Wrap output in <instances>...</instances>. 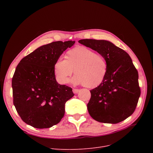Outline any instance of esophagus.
Masks as SVG:
<instances>
[{
    "label": "esophagus",
    "instance_id": "obj_1",
    "mask_svg": "<svg viewBox=\"0 0 153 153\" xmlns=\"http://www.w3.org/2000/svg\"><path fill=\"white\" fill-rule=\"evenodd\" d=\"M72 91H73V92L74 93V94H77L80 91H79V89H72Z\"/></svg>",
    "mask_w": 153,
    "mask_h": 153
}]
</instances>
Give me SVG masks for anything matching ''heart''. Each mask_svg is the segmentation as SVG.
Masks as SVG:
<instances>
[{
  "label": "heart",
  "instance_id": "1",
  "mask_svg": "<svg viewBox=\"0 0 153 153\" xmlns=\"http://www.w3.org/2000/svg\"><path fill=\"white\" fill-rule=\"evenodd\" d=\"M54 72L57 81L62 84L69 82L73 74L72 82L94 89L105 80L108 65L104 56L89 48L79 46L69 50L64 59H58L54 64Z\"/></svg>",
  "mask_w": 153,
  "mask_h": 153
}]
</instances>
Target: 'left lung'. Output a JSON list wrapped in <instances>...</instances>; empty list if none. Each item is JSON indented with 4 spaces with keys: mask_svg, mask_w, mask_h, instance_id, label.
<instances>
[{
    "mask_svg": "<svg viewBox=\"0 0 153 153\" xmlns=\"http://www.w3.org/2000/svg\"><path fill=\"white\" fill-rule=\"evenodd\" d=\"M102 54L107 62V76L101 85L90 91L87 110L101 123L115 124L131 116L140 98L138 73L126 51L107 40L84 39L78 42Z\"/></svg>",
    "mask_w": 153,
    "mask_h": 153,
    "instance_id": "left-lung-1",
    "label": "left lung"
}]
</instances>
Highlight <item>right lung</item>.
I'll use <instances>...</instances> for the list:
<instances>
[{
    "label": "right lung",
    "mask_w": 153,
    "mask_h": 153,
    "mask_svg": "<svg viewBox=\"0 0 153 153\" xmlns=\"http://www.w3.org/2000/svg\"><path fill=\"white\" fill-rule=\"evenodd\" d=\"M75 41L54 42L38 48L19 63L12 78L13 105L23 121L39 129L58 124L65 103L74 95L56 80L54 64Z\"/></svg>",
    "instance_id": "obj_1"
}]
</instances>
